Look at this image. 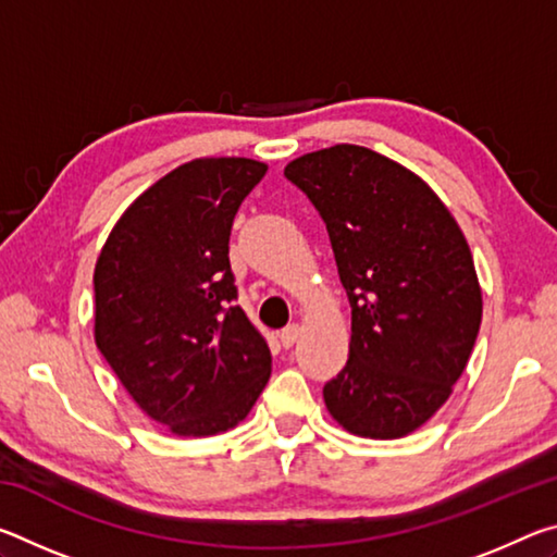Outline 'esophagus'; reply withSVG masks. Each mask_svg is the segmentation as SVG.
Segmentation results:
<instances>
[{
    "mask_svg": "<svg viewBox=\"0 0 557 557\" xmlns=\"http://www.w3.org/2000/svg\"><path fill=\"white\" fill-rule=\"evenodd\" d=\"M297 338H299V324H289V326H285L280 332V342H282V346H285V348L295 346Z\"/></svg>",
    "mask_w": 557,
    "mask_h": 557,
    "instance_id": "esophagus-1",
    "label": "esophagus"
}]
</instances>
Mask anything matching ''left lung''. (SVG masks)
<instances>
[{
	"instance_id": "left-lung-1",
	"label": "left lung",
	"mask_w": 557,
	"mask_h": 557,
	"mask_svg": "<svg viewBox=\"0 0 557 557\" xmlns=\"http://www.w3.org/2000/svg\"><path fill=\"white\" fill-rule=\"evenodd\" d=\"M285 176L326 223L351 305L348 361L324 385L326 408L354 435H408L445 405L482 324L465 235L420 176L373 149H319Z\"/></svg>"
}]
</instances>
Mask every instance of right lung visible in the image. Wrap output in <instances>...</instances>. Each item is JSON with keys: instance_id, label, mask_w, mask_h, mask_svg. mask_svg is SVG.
<instances>
[{"instance_id": "obj_1", "label": "right lung", "mask_w": 557, "mask_h": 557, "mask_svg": "<svg viewBox=\"0 0 557 557\" xmlns=\"http://www.w3.org/2000/svg\"><path fill=\"white\" fill-rule=\"evenodd\" d=\"M265 172L245 157L182 164L122 213L96 262L100 354L174 435L235 428L270 379L228 260L235 213Z\"/></svg>"}]
</instances>
